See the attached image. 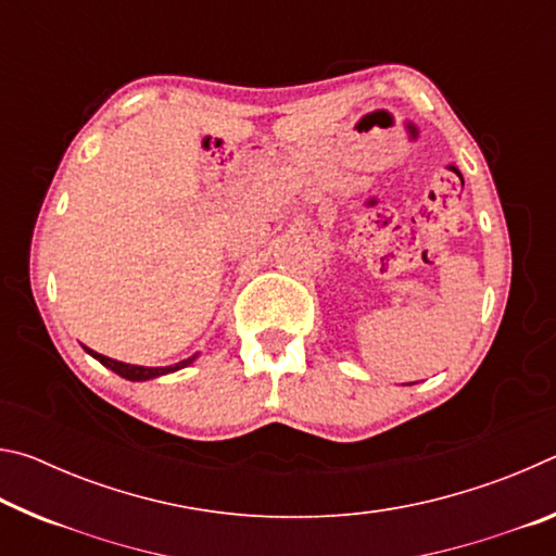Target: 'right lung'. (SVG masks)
<instances>
[{"mask_svg": "<svg viewBox=\"0 0 556 556\" xmlns=\"http://www.w3.org/2000/svg\"><path fill=\"white\" fill-rule=\"evenodd\" d=\"M86 348V345H83ZM86 351L96 357V361H100L102 365H105V368H110L112 372H117L119 378H125V380H131V382H144V380H154V378H162V375H168V372H176V370H181V368H188V365H191L195 357H199V353L195 355H191V357H186V361H181V363H174V365H166V368H144V365H129V363H122V361H112V357H108V355H100V353H96V351H90V348H86Z\"/></svg>", "mask_w": 556, "mask_h": 556, "instance_id": "1", "label": "right lung"}]
</instances>
